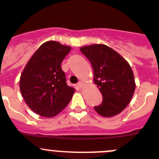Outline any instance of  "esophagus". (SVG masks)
<instances>
[{"label":"esophagus","instance_id":"34e87169","mask_svg":"<svg viewBox=\"0 0 159 159\" xmlns=\"http://www.w3.org/2000/svg\"><path fill=\"white\" fill-rule=\"evenodd\" d=\"M83 83H84V81H80L78 83V85L79 86V87H82V85H83Z\"/></svg>","mask_w":159,"mask_h":159}]
</instances>
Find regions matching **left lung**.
Returning <instances> with one entry per match:
<instances>
[{"mask_svg": "<svg viewBox=\"0 0 159 159\" xmlns=\"http://www.w3.org/2000/svg\"><path fill=\"white\" fill-rule=\"evenodd\" d=\"M80 50L90 61L93 80L102 94V102L93 108L103 117L117 115L127 106L134 93L135 81L130 66L107 45H87Z\"/></svg>", "mask_w": 159, "mask_h": 159, "instance_id": "1", "label": "left lung"}]
</instances>
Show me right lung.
Instances as JSON below:
<instances>
[{"instance_id":"obj_1","label":"right lung","mask_w":159,"mask_h":159,"mask_svg":"<svg viewBox=\"0 0 159 159\" xmlns=\"http://www.w3.org/2000/svg\"><path fill=\"white\" fill-rule=\"evenodd\" d=\"M70 46L46 41L28 61L20 78V89L28 106L36 114L52 118L62 111L75 89L67 85L61 64Z\"/></svg>"}]
</instances>
